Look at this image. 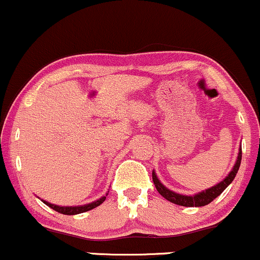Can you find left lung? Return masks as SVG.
Masks as SVG:
<instances>
[{
	"mask_svg": "<svg viewBox=\"0 0 260 260\" xmlns=\"http://www.w3.org/2000/svg\"><path fill=\"white\" fill-rule=\"evenodd\" d=\"M241 160H242V148H239V153H238V158H237V161L233 167L232 172L228 174V176H226L223 181H221L219 184L215 185V186L210 187V189L202 191V192L196 193L193 196H185V195H180V193H176L174 191H170L169 189L164 186L159 179L156 178L155 173L153 172V182L155 185L156 190L158 192L160 193L162 198H165L168 201L173 202L175 205H180V206H185V207H201L205 206V205H209L210 202H212L217 196L221 195L223 192L224 189L233 181L235 179L237 172L239 169V165H241Z\"/></svg>",
	"mask_w": 260,
	"mask_h": 260,
	"instance_id": "8db88e82",
	"label": "left lung"
}]
</instances>
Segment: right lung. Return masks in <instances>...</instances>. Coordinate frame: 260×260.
Returning <instances> with one entry per match:
<instances>
[{"mask_svg":"<svg viewBox=\"0 0 260 260\" xmlns=\"http://www.w3.org/2000/svg\"><path fill=\"white\" fill-rule=\"evenodd\" d=\"M106 196H104V198L98 200V201L91 202V204H88V205H85V206H76V207H61V206H56V205H51L47 201H43V202H44L47 206H49L50 209H53L54 211H56V212H59V213H62V215H78V213L86 212V211H90V210L95 209V207L100 206V205L105 201Z\"/></svg>","mask_w":260,"mask_h":260,"instance_id":"1","label":"right lung"}]
</instances>
